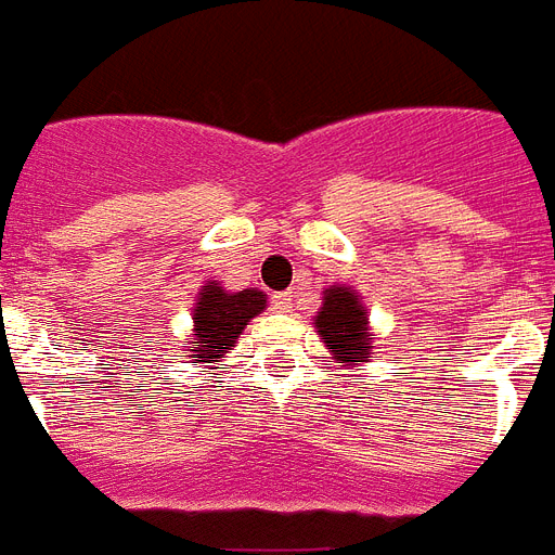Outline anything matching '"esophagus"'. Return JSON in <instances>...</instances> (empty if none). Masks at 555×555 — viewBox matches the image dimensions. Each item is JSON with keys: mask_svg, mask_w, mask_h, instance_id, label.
Wrapping results in <instances>:
<instances>
[{"mask_svg": "<svg viewBox=\"0 0 555 555\" xmlns=\"http://www.w3.org/2000/svg\"><path fill=\"white\" fill-rule=\"evenodd\" d=\"M273 308H276L279 313H287L291 308H294V294H273Z\"/></svg>", "mask_w": 555, "mask_h": 555, "instance_id": "34e87169", "label": "esophagus"}]
</instances>
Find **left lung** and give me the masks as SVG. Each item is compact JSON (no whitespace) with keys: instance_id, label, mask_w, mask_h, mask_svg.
<instances>
[{"instance_id":"obj_1","label":"left lung","mask_w":555,"mask_h":555,"mask_svg":"<svg viewBox=\"0 0 555 555\" xmlns=\"http://www.w3.org/2000/svg\"><path fill=\"white\" fill-rule=\"evenodd\" d=\"M313 325L337 363L360 365L369 360L374 334L369 328V313L351 287L331 285L325 291L320 313L313 317Z\"/></svg>"}]
</instances>
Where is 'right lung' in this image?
Here are the masks:
<instances>
[{"mask_svg": "<svg viewBox=\"0 0 555 555\" xmlns=\"http://www.w3.org/2000/svg\"><path fill=\"white\" fill-rule=\"evenodd\" d=\"M268 296L247 287L238 294H227L218 282H207L201 287L198 302L192 311V343H186V351L195 363H221L227 351H233L235 339L244 331V325L264 311Z\"/></svg>", "mask_w": 555, "mask_h": 555, "instance_id": "obj_1", "label": "right lung"}]
</instances>
